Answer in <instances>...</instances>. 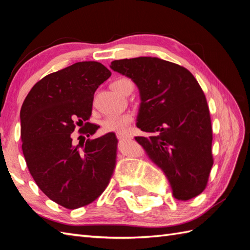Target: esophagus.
Returning <instances> with one entry per match:
<instances>
[{"mask_svg":"<svg viewBox=\"0 0 250 250\" xmlns=\"http://www.w3.org/2000/svg\"><path fill=\"white\" fill-rule=\"evenodd\" d=\"M117 137H118V140H129L132 136L128 133H117Z\"/></svg>","mask_w":250,"mask_h":250,"instance_id":"esophagus-1","label":"esophagus"}]
</instances>
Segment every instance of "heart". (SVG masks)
Returning <instances> with one entry per match:
<instances>
[{"instance_id":"b5f03b06","label":"heart","mask_w":250,"mask_h":250,"mask_svg":"<svg viewBox=\"0 0 250 250\" xmlns=\"http://www.w3.org/2000/svg\"><path fill=\"white\" fill-rule=\"evenodd\" d=\"M133 83L130 79L126 78H120L117 79L113 83H111V88H113L116 92L120 94H125L128 92V90ZM134 120V116L132 113H122L118 115L107 116L101 122L102 129L104 132H115V133H125L128 131L129 126Z\"/></svg>"}]
</instances>
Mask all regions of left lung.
<instances>
[{
	"label": "left lung",
	"instance_id": "8db88e82",
	"mask_svg": "<svg viewBox=\"0 0 250 250\" xmlns=\"http://www.w3.org/2000/svg\"><path fill=\"white\" fill-rule=\"evenodd\" d=\"M110 67L140 89L136 136L166 173L173 195L188 201L205 190L214 164L213 126L205 94L187 68L151 57L115 60Z\"/></svg>",
	"mask_w": 250,
	"mask_h": 250
}]
</instances>
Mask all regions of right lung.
Segmentation results:
<instances>
[{
  "label": "right lung",
  "instance_id": "1",
  "mask_svg": "<svg viewBox=\"0 0 250 250\" xmlns=\"http://www.w3.org/2000/svg\"><path fill=\"white\" fill-rule=\"evenodd\" d=\"M110 75L100 62H77L37 82L21 106V139L26 166L39 188L67 209L97 200L115 171L116 134L110 132L90 139L99 126L87 122L95 90ZM83 122L88 128L79 130L83 143L76 146L71 133Z\"/></svg>",
  "mask_w": 250,
  "mask_h": 250
}]
</instances>
